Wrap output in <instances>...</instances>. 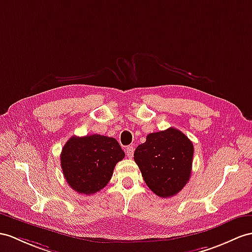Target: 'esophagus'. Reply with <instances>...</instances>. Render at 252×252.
Here are the masks:
<instances>
[{
    "mask_svg": "<svg viewBox=\"0 0 252 252\" xmlns=\"http://www.w3.org/2000/svg\"><path fill=\"white\" fill-rule=\"evenodd\" d=\"M133 151H134V149H133L132 145L127 146V149L125 150V152H126V155H127L128 158H131L133 156Z\"/></svg>",
    "mask_w": 252,
    "mask_h": 252,
    "instance_id": "34e87169",
    "label": "esophagus"
}]
</instances>
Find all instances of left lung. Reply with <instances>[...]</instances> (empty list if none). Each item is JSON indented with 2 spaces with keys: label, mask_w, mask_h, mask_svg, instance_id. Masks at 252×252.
Wrapping results in <instances>:
<instances>
[{
  "label": "left lung",
  "mask_w": 252,
  "mask_h": 252,
  "mask_svg": "<svg viewBox=\"0 0 252 252\" xmlns=\"http://www.w3.org/2000/svg\"><path fill=\"white\" fill-rule=\"evenodd\" d=\"M133 156L147 187L158 197L170 198L190 179L193 144L182 131L170 127L147 134Z\"/></svg>",
  "instance_id": "8db88e82"
}]
</instances>
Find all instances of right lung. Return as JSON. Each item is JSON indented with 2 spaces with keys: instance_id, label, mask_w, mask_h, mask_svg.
Masks as SVG:
<instances>
[{
  "instance_id": "1",
  "label": "right lung",
  "mask_w": 252,
  "mask_h": 252,
  "mask_svg": "<svg viewBox=\"0 0 252 252\" xmlns=\"http://www.w3.org/2000/svg\"><path fill=\"white\" fill-rule=\"evenodd\" d=\"M125 153L114 138L100 134L71 137L61 154V167L66 182L77 191L93 194L111 180L115 164Z\"/></svg>"
}]
</instances>
